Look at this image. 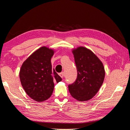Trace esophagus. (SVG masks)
<instances>
[{"instance_id":"obj_1","label":"esophagus","mask_w":130,"mask_h":130,"mask_svg":"<svg viewBox=\"0 0 130 130\" xmlns=\"http://www.w3.org/2000/svg\"><path fill=\"white\" fill-rule=\"evenodd\" d=\"M59 75L62 78H63V77H64V73H63V72H62V73H60L59 74Z\"/></svg>"}]
</instances>
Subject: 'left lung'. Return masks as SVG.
<instances>
[{
	"label": "left lung",
	"mask_w": 130,
	"mask_h": 130,
	"mask_svg": "<svg viewBox=\"0 0 130 130\" xmlns=\"http://www.w3.org/2000/svg\"><path fill=\"white\" fill-rule=\"evenodd\" d=\"M72 52L78 72L75 82L69 85L73 98L79 101L90 100L102 86L105 72L103 62L92 51L84 47L73 48Z\"/></svg>",
	"instance_id": "8db88e82"
}]
</instances>
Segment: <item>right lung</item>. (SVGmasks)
Wrapping results in <instances>:
<instances>
[{
    "label": "right lung",
    "mask_w": 130,
    "mask_h": 130,
    "mask_svg": "<svg viewBox=\"0 0 130 130\" xmlns=\"http://www.w3.org/2000/svg\"><path fill=\"white\" fill-rule=\"evenodd\" d=\"M55 50L43 46L35 51L23 62L20 70L21 85L27 95L38 102L51 97L54 82L62 78L52 69L51 60Z\"/></svg>",
    "instance_id": "add662e5"
}]
</instances>
